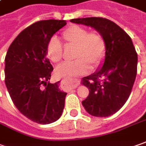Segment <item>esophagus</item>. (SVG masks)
<instances>
[{
  "label": "esophagus",
  "instance_id": "34e87169",
  "mask_svg": "<svg viewBox=\"0 0 146 146\" xmlns=\"http://www.w3.org/2000/svg\"><path fill=\"white\" fill-rule=\"evenodd\" d=\"M66 81L69 84L71 85V87L72 88H75L76 87H77V84H74V83H73V81H71V80H66Z\"/></svg>",
  "mask_w": 146,
  "mask_h": 146
}]
</instances>
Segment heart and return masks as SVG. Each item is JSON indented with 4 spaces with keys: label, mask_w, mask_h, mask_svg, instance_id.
<instances>
[{
    "label": "heart",
    "mask_w": 146,
    "mask_h": 146,
    "mask_svg": "<svg viewBox=\"0 0 146 146\" xmlns=\"http://www.w3.org/2000/svg\"><path fill=\"white\" fill-rule=\"evenodd\" d=\"M62 38L67 46H75V60L65 62L56 69L59 77L71 78L88 73L91 65L99 66L106 52V41L97 31L88 32V29L77 25H71L63 31ZM48 58L53 62H58L62 58V47L57 38L52 37L46 46Z\"/></svg>",
    "instance_id": "obj_1"
}]
</instances>
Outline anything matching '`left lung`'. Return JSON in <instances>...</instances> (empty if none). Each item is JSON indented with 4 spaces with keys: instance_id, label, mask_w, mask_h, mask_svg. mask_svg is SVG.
Segmentation results:
<instances>
[{
    "instance_id": "obj_1",
    "label": "left lung",
    "mask_w": 146,
    "mask_h": 146,
    "mask_svg": "<svg viewBox=\"0 0 146 146\" xmlns=\"http://www.w3.org/2000/svg\"><path fill=\"white\" fill-rule=\"evenodd\" d=\"M71 21L92 27L105 38L103 66L82 79V84L89 90L82 104L92 116H112L129 99L136 79L137 54L132 39L119 25L106 18H75Z\"/></svg>"
}]
</instances>
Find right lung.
<instances>
[{
	"label": "right lung",
	"mask_w": 146,
	"mask_h": 146,
	"mask_svg": "<svg viewBox=\"0 0 146 146\" xmlns=\"http://www.w3.org/2000/svg\"><path fill=\"white\" fill-rule=\"evenodd\" d=\"M66 25L65 20L54 19L32 24L13 40L5 59V82L14 105L41 125L57 121L64 108L66 93L58 88L59 81L49 82L54 68L46 57V46Z\"/></svg>",
	"instance_id": "add662e5"
}]
</instances>
